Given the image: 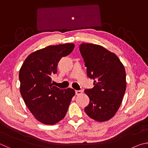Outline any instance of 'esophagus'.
<instances>
[{"instance_id": "esophagus-1", "label": "esophagus", "mask_w": 148, "mask_h": 148, "mask_svg": "<svg viewBox=\"0 0 148 148\" xmlns=\"http://www.w3.org/2000/svg\"><path fill=\"white\" fill-rule=\"evenodd\" d=\"M82 93V91H80V90H76V95H80Z\"/></svg>"}]
</instances>
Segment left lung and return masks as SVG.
<instances>
[{"mask_svg":"<svg viewBox=\"0 0 148 148\" xmlns=\"http://www.w3.org/2000/svg\"><path fill=\"white\" fill-rule=\"evenodd\" d=\"M79 51L95 86L85 90L90 99L85 112L95 121H108L119 108L126 90L123 64L116 54L99 45L82 43Z\"/></svg>","mask_w":148,"mask_h":148,"instance_id":"obj_1","label":"left lung"}]
</instances>
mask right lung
<instances>
[{
  "mask_svg": "<svg viewBox=\"0 0 148 148\" xmlns=\"http://www.w3.org/2000/svg\"><path fill=\"white\" fill-rule=\"evenodd\" d=\"M74 44L49 46L29 55L20 69V92L30 112L38 121L54 125L64 118L75 91L53 86L51 76L62 57L73 51Z\"/></svg>",
  "mask_w": 148,
  "mask_h": 148,
  "instance_id": "right-lung-1",
  "label": "right lung"
}]
</instances>
